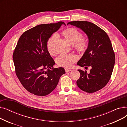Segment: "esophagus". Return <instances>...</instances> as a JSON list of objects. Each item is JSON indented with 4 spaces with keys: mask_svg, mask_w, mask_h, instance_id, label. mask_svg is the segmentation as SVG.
Returning a JSON list of instances; mask_svg holds the SVG:
<instances>
[{
    "mask_svg": "<svg viewBox=\"0 0 127 127\" xmlns=\"http://www.w3.org/2000/svg\"><path fill=\"white\" fill-rule=\"evenodd\" d=\"M71 69H68V68H65V70L66 71V72H69V71H71Z\"/></svg>",
    "mask_w": 127,
    "mask_h": 127,
    "instance_id": "esophagus-1",
    "label": "esophagus"
}]
</instances>
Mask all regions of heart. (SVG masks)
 Listing matches in <instances>:
<instances>
[{
	"label": "heart",
	"instance_id": "obj_1",
	"mask_svg": "<svg viewBox=\"0 0 127 127\" xmlns=\"http://www.w3.org/2000/svg\"><path fill=\"white\" fill-rule=\"evenodd\" d=\"M63 36L79 52L83 53L88 48V43L86 40L82 38V33L74 28H68L62 32ZM56 34H53L47 43V48L50 55L56 53V43L57 40ZM78 57L75 54L61 55L56 59V63L59 66L70 67L73 63L76 62Z\"/></svg>",
	"mask_w": 127,
	"mask_h": 127
}]
</instances>
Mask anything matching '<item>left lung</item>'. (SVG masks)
Returning <instances> with one entry per match:
<instances>
[{
  "mask_svg": "<svg viewBox=\"0 0 127 127\" xmlns=\"http://www.w3.org/2000/svg\"><path fill=\"white\" fill-rule=\"evenodd\" d=\"M67 25L82 30L89 39L88 48L77 65L81 67L91 66L92 68L89 73L78 69L80 73V77L77 81L78 86L89 93L101 90L109 81L115 64V54L108 34L89 22H70Z\"/></svg>",
  "mask_w": 127,
  "mask_h": 127,
  "instance_id": "left-lung-1",
  "label": "left lung"
}]
</instances>
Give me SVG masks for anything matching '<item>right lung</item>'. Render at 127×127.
<instances>
[{"mask_svg": "<svg viewBox=\"0 0 127 127\" xmlns=\"http://www.w3.org/2000/svg\"><path fill=\"white\" fill-rule=\"evenodd\" d=\"M62 25L66 26L62 22L39 25L26 31L13 52L17 77L24 87L35 95L50 94L65 73L63 67L53 68L55 62L47 48L48 39Z\"/></svg>", "mask_w": 127, "mask_h": 127, "instance_id": "add662e5", "label": "right lung"}]
</instances>
